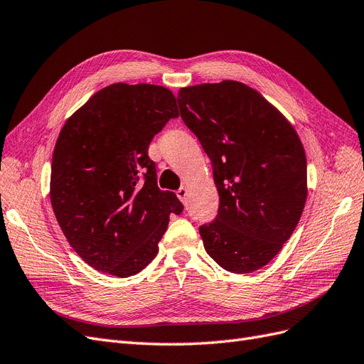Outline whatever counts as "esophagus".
<instances>
[{
	"label": "esophagus",
	"instance_id": "obj_1",
	"mask_svg": "<svg viewBox=\"0 0 364 364\" xmlns=\"http://www.w3.org/2000/svg\"><path fill=\"white\" fill-rule=\"evenodd\" d=\"M176 194H178L179 199L183 202V200H185V197H186V194H188V190H186V186H185V185H182L181 188H179L178 191H176Z\"/></svg>",
	"mask_w": 364,
	"mask_h": 364
}]
</instances>
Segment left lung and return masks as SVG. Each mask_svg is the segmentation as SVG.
<instances>
[{
  "mask_svg": "<svg viewBox=\"0 0 364 364\" xmlns=\"http://www.w3.org/2000/svg\"><path fill=\"white\" fill-rule=\"evenodd\" d=\"M181 118L211 159L220 205L199 228L220 267L250 273L278 255L302 215L306 159L296 130L252 87L225 80L182 87Z\"/></svg>",
  "mask_w": 364,
  "mask_h": 364,
  "instance_id": "obj_1",
  "label": "left lung"
}]
</instances>
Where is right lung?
<instances>
[{
	"instance_id": "1",
	"label": "right lung",
	"mask_w": 364,
	"mask_h": 364,
	"mask_svg": "<svg viewBox=\"0 0 364 364\" xmlns=\"http://www.w3.org/2000/svg\"><path fill=\"white\" fill-rule=\"evenodd\" d=\"M176 98L156 85L103 87L62 127L50 197L62 232L98 272L127 278L158 253L170 214L183 205L158 186L149 146L171 118Z\"/></svg>"
}]
</instances>
